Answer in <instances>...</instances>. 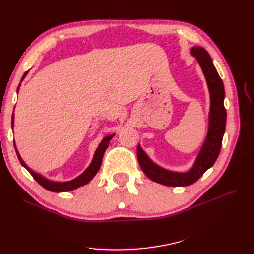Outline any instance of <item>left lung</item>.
Wrapping results in <instances>:
<instances>
[{
  "label": "left lung",
  "instance_id": "8db88e82",
  "mask_svg": "<svg viewBox=\"0 0 254 254\" xmlns=\"http://www.w3.org/2000/svg\"><path fill=\"white\" fill-rule=\"evenodd\" d=\"M190 52L197 58L202 68L211 97L209 131H207L206 139L196 159L194 166L187 173L167 171L153 163L141 148L140 145H137L136 148L137 161H139L145 175L150 180L167 187L190 186L200 178L211 166H213L219 156L222 136H224L226 130L227 111L224 105V83H222V80L213 64L210 55L203 48L195 47L191 49Z\"/></svg>",
  "mask_w": 254,
  "mask_h": 254
}]
</instances>
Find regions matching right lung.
<instances>
[{
    "instance_id": "right-lung-1",
    "label": "right lung",
    "mask_w": 254,
    "mask_h": 254,
    "mask_svg": "<svg viewBox=\"0 0 254 254\" xmlns=\"http://www.w3.org/2000/svg\"><path fill=\"white\" fill-rule=\"evenodd\" d=\"M26 74H27V72L24 75H23L22 79L25 77ZM19 88H20V84H19V87H18V91H19ZM11 126L13 127V114H12V119H11ZM113 136H114V134L106 136L105 139L102 141V143L99 144L98 148L96 149V151L94 153V158H93V160H92L91 164L89 165V167L87 168L86 171H84L80 176H78L77 178H75V179H73L71 181H66V182H54V181H51V180H49L47 178H44V177L41 176L40 174H37V173L33 172L24 163V161L22 160L20 153L18 152V150L16 148V144H14V148H16L17 156H18V159L20 161V163L26 168V170L30 173V175L33 176V178L38 183H39L40 186H42L44 189H47V190H49L51 191H68V190H72L77 189V188H79L81 186H84V184H87L89 181H91L92 179H93V177L96 175V173L99 170V167H101V165H102L104 153H105L107 147H108L109 141L112 139Z\"/></svg>"
}]
</instances>
